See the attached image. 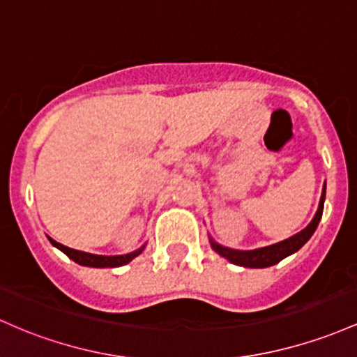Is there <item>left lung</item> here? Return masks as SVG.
Returning <instances> with one entry per match:
<instances>
[{"label": "left lung", "mask_w": 357, "mask_h": 357, "mask_svg": "<svg viewBox=\"0 0 357 357\" xmlns=\"http://www.w3.org/2000/svg\"><path fill=\"white\" fill-rule=\"evenodd\" d=\"M324 199H326V185H324V192L322 197H320V204L317 214L314 215L312 222L308 224L303 231L297 232L291 238L285 239L282 243L271 244V246H265L259 248V250H251V251H238V250H231V248H224L221 244L214 243L211 239V246L215 253H219L222 258L229 259L231 263L239 266H246V268H266V266H273L276 263L282 261L283 258L290 256L295 251H298L300 248L305 244L308 239L312 238L315 229H317L320 218H322V211H324Z\"/></svg>", "instance_id": "obj_1"}]
</instances>
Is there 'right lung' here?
<instances>
[{"label":"right lung","mask_w":357,"mask_h":357,"mask_svg":"<svg viewBox=\"0 0 357 357\" xmlns=\"http://www.w3.org/2000/svg\"><path fill=\"white\" fill-rule=\"evenodd\" d=\"M50 243L54 244L55 248H59L62 253H66L72 261L79 263V265L82 266H92V268H116V266H123L126 265V263H130L131 259L136 258L139 253L143 251V248H139V250L133 251V253H128V255H119V256H99V255H91V253H84V251H77V250H72V248H67L63 246V244H60L57 241H54V239L49 238Z\"/></svg>","instance_id":"right-lung-1"}]
</instances>
